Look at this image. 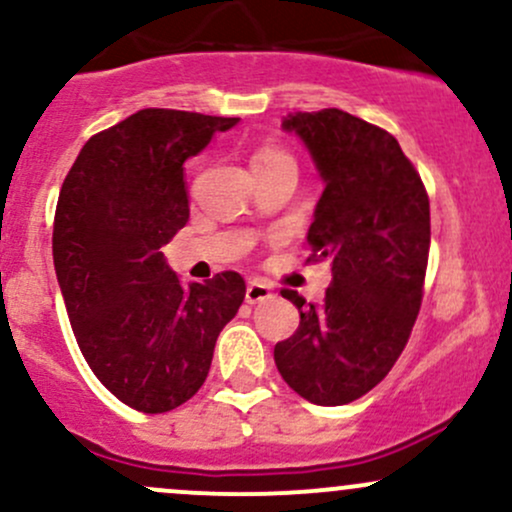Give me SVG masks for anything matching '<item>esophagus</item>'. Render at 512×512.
I'll use <instances>...</instances> for the list:
<instances>
[{
	"instance_id": "esophagus-1",
	"label": "esophagus",
	"mask_w": 512,
	"mask_h": 512,
	"mask_svg": "<svg viewBox=\"0 0 512 512\" xmlns=\"http://www.w3.org/2000/svg\"><path fill=\"white\" fill-rule=\"evenodd\" d=\"M272 296H274L272 286L260 282V279H252V282L247 284V289H245V301L247 303H260V301L272 299Z\"/></svg>"
}]
</instances>
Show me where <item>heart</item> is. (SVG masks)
<instances>
[{"instance_id":"obj_1","label":"heart","mask_w":512,"mask_h":512,"mask_svg":"<svg viewBox=\"0 0 512 512\" xmlns=\"http://www.w3.org/2000/svg\"><path fill=\"white\" fill-rule=\"evenodd\" d=\"M279 157H286V153H282V150H277V148H262V150H257V155H255V160H252V165H262V162L279 160Z\"/></svg>"}]
</instances>
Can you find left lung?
I'll return each instance as SVG.
<instances>
[{
	"mask_svg": "<svg viewBox=\"0 0 512 512\" xmlns=\"http://www.w3.org/2000/svg\"><path fill=\"white\" fill-rule=\"evenodd\" d=\"M296 133L323 179L308 247L328 260L333 284L323 306H303L299 330L277 342L286 384L316 406H342L372 391L401 357L423 299L430 201L398 140L340 109L296 111Z\"/></svg>",
	"mask_w": 512,
	"mask_h": 512,
	"instance_id": "left-lung-1",
	"label": "left lung"
}]
</instances>
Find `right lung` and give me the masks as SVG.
<instances>
[{
	"label": "right lung",
	"mask_w": 512,
	"mask_h": 512,
	"mask_svg": "<svg viewBox=\"0 0 512 512\" xmlns=\"http://www.w3.org/2000/svg\"><path fill=\"white\" fill-rule=\"evenodd\" d=\"M238 121L143 109L89 138L60 189L53 262L77 345L140 413H167L201 389L245 299L238 272L184 286L162 255L189 221L184 162Z\"/></svg>",
	"instance_id": "1"
}]
</instances>
